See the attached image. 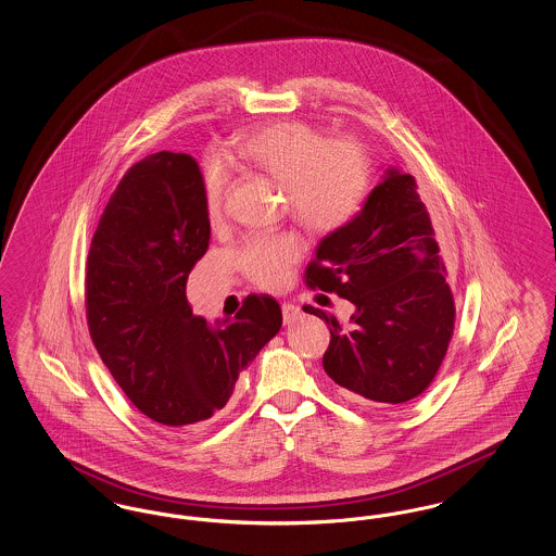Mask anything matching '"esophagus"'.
I'll list each match as a JSON object with an SVG mask.
<instances>
[{
	"instance_id": "34e87169",
	"label": "esophagus",
	"mask_w": 556,
	"mask_h": 556,
	"mask_svg": "<svg viewBox=\"0 0 556 556\" xmlns=\"http://www.w3.org/2000/svg\"><path fill=\"white\" fill-rule=\"evenodd\" d=\"M281 311H283V323H286V325H291V323H295L298 318L302 317L300 306H295V304H291V302H283V304H281Z\"/></svg>"
}]
</instances>
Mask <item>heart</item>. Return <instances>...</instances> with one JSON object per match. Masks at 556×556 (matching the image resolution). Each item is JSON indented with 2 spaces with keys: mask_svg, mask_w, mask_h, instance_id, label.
Wrapping results in <instances>:
<instances>
[{
  "mask_svg": "<svg viewBox=\"0 0 556 556\" xmlns=\"http://www.w3.org/2000/svg\"><path fill=\"white\" fill-rule=\"evenodd\" d=\"M225 156L283 186L288 206L306 229L327 233L361 211L369 191V162L354 139H333L302 121L270 123L239 135ZM227 175L218 164L204 170V206L212 223L220 216ZM302 256L291 233L252 236L236 252L239 270L261 288H281Z\"/></svg>",
  "mask_w": 556,
  "mask_h": 556,
  "instance_id": "heart-1",
  "label": "heart"
}]
</instances>
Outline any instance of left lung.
<instances>
[{
    "label": "left lung",
    "mask_w": 556,
    "mask_h": 556,
    "mask_svg": "<svg viewBox=\"0 0 556 556\" xmlns=\"http://www.w3.org/2000/svg\"><path fill=\"white\" fill-rule=\"evenodd\" d=\"M304 277L356 308L342 327L304 306L329 325L323 369L338 390L369 404L421 396L448 352L456 311L415 177L388 168L363 211L318 243Z\"/></svg>",
    "instance_id": "obj_1"
}]
</instances>
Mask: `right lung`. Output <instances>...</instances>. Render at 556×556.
<instances>
[{"label": "right lung", "mask_w": 556, "mask_h": 556, "mask_svg": "<svg viewBox=\"0 0 556 556\" xmlns=\"http://www.w3.org/2000/svg\"><path fill=\"white\" fill-rule=\"evenodd\" d=\"M208 241L200 166L175 152L132 164L91 239L89 336L135 408L156 424L211 419L283 323L277 300L266 293L248 295L236 318L216 327L191 313L187 277Z\"/></svg>", "instance_id": "add662e5"}]
</instances>
